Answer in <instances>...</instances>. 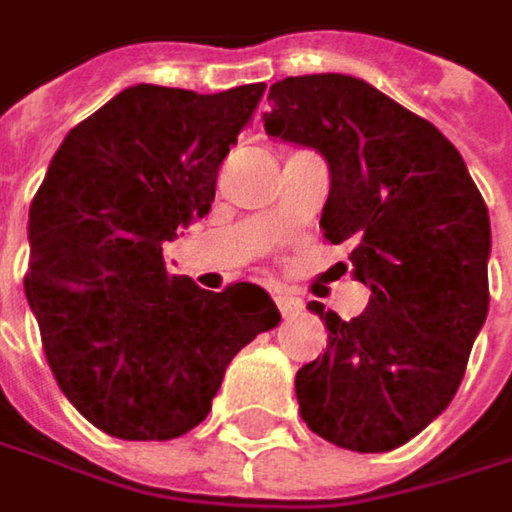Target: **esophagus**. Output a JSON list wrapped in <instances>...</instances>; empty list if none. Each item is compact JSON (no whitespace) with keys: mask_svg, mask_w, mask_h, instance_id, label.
Returning <instances> with one entry per match:
<instances>
[{"mask_svg":"<svg viewBox=\"0 0 512 512\" xmlns=\"http://www.w3.org/2000/svg\"><path fill=\"white\" fill-rule=\"evenodd\" d=\"M275 303H278V309L289 318V315H298L300 309H303V300L295 298V295H286V292H278L275 295Z\"/></svg>","mask_w":512,"mask_h":512,"instance_id":"1","label":"esophagus"}]
</instances>
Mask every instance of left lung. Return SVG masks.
<instances>
[{
    "instance_id": "obj_1",
    "label": "left lung",
    "mask_w": 512,
    "mask_h": 512,
    "mask_svg": "<svg viewBox=\"0 0 512 512\" xmlns=\"http://www.w3.org/2000/svg\"><path fill=\"white\" fill-rule=\"evenodd\" d=\"M269 100L266 134L326 157L323 237L352 246L372 289L352 321L309 303L329 344L298 369L300 418L344 450L387 453L447 410L487 318L484 197L456 145L364 79L286 77Z\"/></svg>"
}]
</instances>
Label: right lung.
Instances as JSON below:
<instances>
[{"label": "right lung", "mask_w": 512, "mask_h": 512, "mask_svg": "<svg viewBox=\"0 0 512 512\" xmlns=\"http://www.w3.org/2000/svg\"><path fill=\"white\" fill-rule=\"evenodd\" d=\"M263 91L131 85L68 131L34 194L25 295L56 384L102 433L186 435L234 355L278 326L255 283L206 292L163 260V243L212 209Z\"/></svg>", "instance_id": "right-lung-1"}]
</instances>
